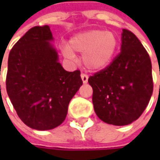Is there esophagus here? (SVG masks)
Wrapping results in <instances>:
<instances>
[{"mask_svg":"<svg viewBox=\"0 0 160 160\" xmlns=\"http://www.w3.org/2000/svg\"><path fill=\"white\" fill-rule=\"evenodd\" d=\"M80 77H81V80H82V82H83V83H87V82H88V78H89L88 75L82 73V74L80 75Z\"/></svg>","mask_w":160,"mask_h":160,"instance_id":"esophagus-1","label":"esophagus"}]
</instances>
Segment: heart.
Masks as SVG:
<instances>
[{
    "label": "heart",
    "mask_w": 160,
    "mask_h": 160,
    "mask_svg": "<svg viewBox=\"0 0 160 160\" xmlns=\"http://www.w3.org/2000/svg\"><path fill=\"white\" fill-rule=\"evenodd\" d=\"M118 48V37L110 31L90 29L75 35L63 53L68 59H75L73 51L83 52L82 63L90 70L97 71L107 68Z\"/></svg>",
    "instance_id": "obj_1"
}]
</instances>
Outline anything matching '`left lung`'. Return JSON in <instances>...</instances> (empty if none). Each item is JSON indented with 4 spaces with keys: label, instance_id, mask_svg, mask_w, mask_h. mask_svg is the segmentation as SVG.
<instances>
[{
    "label": "left lung",
    "instance_id": "1",
    "mask_svg": "<svg viewBox=\"0 0 160 160\" xmlns=\"http://www.w3.org/2000/svg\"><path fill=\"white\" fill-rule=\"evenodd\" d=\"M121 35V52L106 68L88 79L96 115L116 126L136 120L153 92L149 54L132 31L123 29Z\"/></svg>",
    "mask_w": 160,
    "mask_h": 160
}]
</instances>
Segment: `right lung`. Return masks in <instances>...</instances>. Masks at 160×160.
<instances>
[{
	"label": "right lung",
	"instance_id": "add662e5",
	"mask_svg": "<svg viewBox=\"0 0 160 160\" xmlns=\"http://www.w3.org/2000/svg\"><path fill=\"white\" fill-rule=\"evenodd\" d=\"M49 26L31 28L10 51L6 91L20 119L46 131L66 118L68 104L82 85L80 70L68 72L51 44Z\"/></svg>",
	"mask_w": 160,
	"mask_h": 160
}]
</instances>
